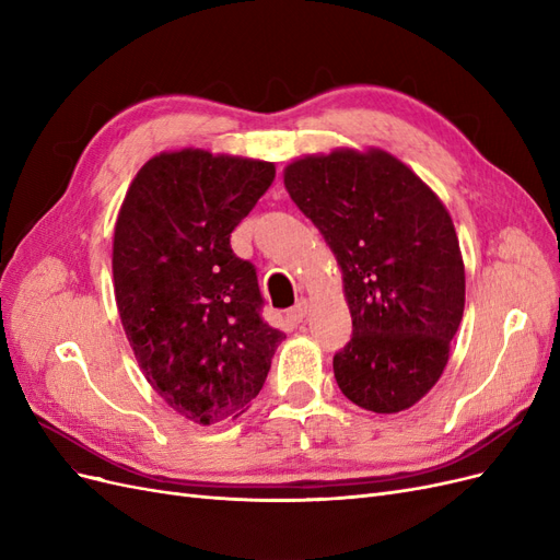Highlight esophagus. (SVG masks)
Returning a JSON list of instances; mask_svg holds the SVG:
<instances>
[{
  "mask_svg": "<svg viewBox=\"0 0 560 560\" xmlns=\"http://www.w3.org/2000/svg\"><path fill=\"white\" fill-rule=\"evenodd\" d=\"M307 311H311V305H307V301H305V299H301V301L292 307V311L287 313V317L299 324V322H303V319L307 317Z\"/></svg>",
  "mask_w": 560,
  "mask_h": 560,
  "instance_id": "1",
  "label": "esophagus"
}]
</instances>
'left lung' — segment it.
<instances>
[{
	"instance_id": "obj_1",
	"label": "left lung",
	"mask_w": 560,
	"mask_h": 560,
	"mask_svg": "<svg viewBox=\"0 0 560 560\" xmlns=\"http://www.w3.org/2000/svg\"><path fill=\"white\" fill-rule=\"evenodd\" d=\"M284 187L342 271L352 338L334 357L340 392L377 415L412 408L445 371L466 305L447 208L380 148L301 158Z\"/></svg>"
}]
</instances>
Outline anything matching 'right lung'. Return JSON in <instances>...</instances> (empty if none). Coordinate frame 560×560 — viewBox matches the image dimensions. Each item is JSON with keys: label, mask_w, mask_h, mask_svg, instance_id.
<instances>
[{"label": "right lung", "mask_w": 560, "mask_h": 560, "mask_svg": "<svg viewBox=\"0 0 560 560\" xmlns=\"http://www.w3.org/2000/svg\"><path fill=\"white\" fill-rule=\"evenodd\" d=\"M273 178V162L160 152L115 222V303L133 357L166 405L203 427L247 408L284 338L261 319L255 266L229 243Z\"/></svg>", "instance_id": "add662e5"}]
</instances>
